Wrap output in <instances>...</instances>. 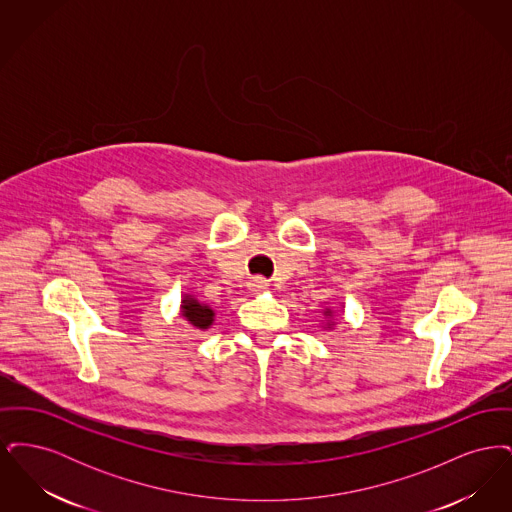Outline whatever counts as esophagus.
<instances>
[{
    "label": "esophagus",
    "instance_id": "34e87169",
    "mask_svg": "<svg viewBox=\"0 0 512 512\" xmlns=\"http://www.w3.org/2000/svg\"><path fill=\"white\" fill-rule=\"evenodd\" d=\"M249 286H251V290H253V292H261V290H265V288H267V280H265V278H261V276H257V278H253V280H251V284H249Z\"/></svg>",
    "mask_w": 512,
    "mask_h": 512
}]
</instances>
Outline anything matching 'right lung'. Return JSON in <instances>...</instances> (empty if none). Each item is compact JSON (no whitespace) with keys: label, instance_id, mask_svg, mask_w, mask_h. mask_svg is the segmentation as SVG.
<instances>
[{"label":"right lung","instance_id":"obj_1","mask_svg":"<svg viewBox=\"0 0 512 512\" xmlns=\"http://www.w3.org/2000/svg\"><path fill=\"white\" fill-rule=\"evenodd\" d=\"M182 315L188 318L197 328H207L213 322V311L207 305L197 303L195 299H184L182 301Z\"/></svg>","mask_w":512,"mask_h":512}]
</instances>
